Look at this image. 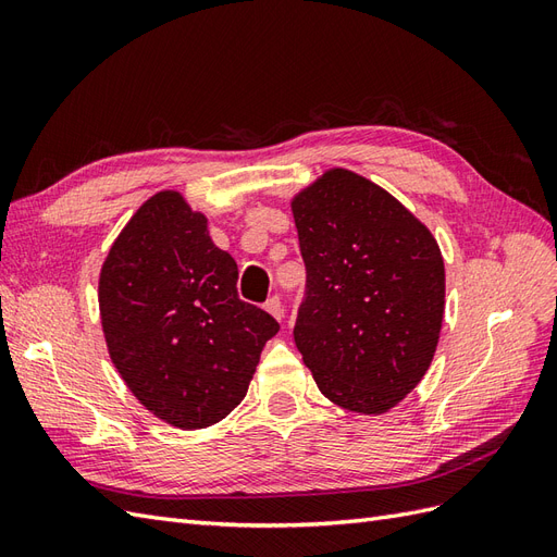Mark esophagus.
Returning a JSON list of instances; mask_svg holds the SVG:
<instances>
[{
    "instance_id": "34e87169",
    "label": "esophagus",
    "mask_w": 557,
    "mask_h": 557,
    "mask_svg": "<svg viewBox=\"0 0 557 557\" xmlns=\"http://www.w3.org/2000/svg\"><path fill=\"white\" fill-rule=\"evenodd\" d=\"M264 309L272 313L276 320H281L283 318V305H281V299L274 295V297H269L267 301H264Z\"/></svg>"
}]
</instances>
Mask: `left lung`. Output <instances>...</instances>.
<instances>
[{
    "label": "left lung",
    "mask_w": 557,
    "mask_h": 557,
    "mask_svg": "<svg viewBox=\"0 0 557 557\" xmlns=\"http://www.w3.org/2000/svg\"><path fill=\"white\" fill-rule=\"evenodd\" d=\"M307 264L295 344L330 401L385 413L425 376L440 342V244L399 201L348 170L293 199Z\"/></svg>",
    "instance_id": "obj_1"
}]
</instances>
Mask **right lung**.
Wrapping results in <instances>:
<instances>
[{
    "label": "right lung",
    "mask_w": 557,
    "mask_h": 557,
    "mask_svg": "<svg viewBox=\"0 0 557 557\" xmlns=\"http://www.w3.org/2000/svg\"><path fill=\"white\" fill-rule=\"evenodd\" d=\"M237 278L207 218L174 190L150 197L111 246L99 276L109 356L164 423L209 428L246 397L278 323L239 299Z\"/></svg>",
    "instance_id": "right-lung-1"
}]
</instances>
